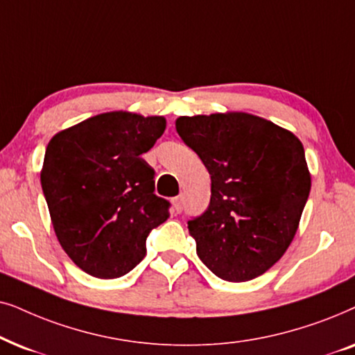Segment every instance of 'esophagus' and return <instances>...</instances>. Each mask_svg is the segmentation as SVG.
<instances>
[{"mask_svg": "<svg viewBox=\"0 0 355 355\" xmlns=\"http://www.w3.org/2000/svg\"><path fill=\"white\" fill-rule=\"evenodd\" d=\"M182 211H183V198L177 196L173 200V212H175V214H180Z\"/></svg>", "mask_w": 355, "mask_h": 355, "instance_id": "esophagus-1", "label": "esophagus"}]
</instances>
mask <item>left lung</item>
I'll return each instance as SVG.
<instances>
[{
    "mask_svg": "<svg viewBox=\"0 0 355 355\" xmlns=\"http://www.w3.org/2000/svg\"><path fill=\"white\" fill-rule=\"evenodd\" d=\"M183 143L211 175V201L188 220L217 277L254 279L286 253L310 193L305 150L291 131L248 113L180 116Z\"/></svg>",
    "mask_w": 355,
    "mask_h": 355,
    "instance_id": "left-lung-1",
    "label": "left lung"
}]
</instances>
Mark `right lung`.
<instances>
[{
	"label": "right lung",
	"mask_w": 355,
	"mask_h": 355,
	"mask_svg": "<svg viewBox=\"0 0 355 355\" xmlns=\"http://www.w3.org/2000/svg\"><path fill=\"white\" fill-rule=\"evenodd\" d=\"M165 130L162 116L110 112L55 135L42 190L61 247L84 272L125 276L146 257V239L170 216L141 154Z\"/></svg>",
	"instance_id": "obj_1"
}]
</instances>
